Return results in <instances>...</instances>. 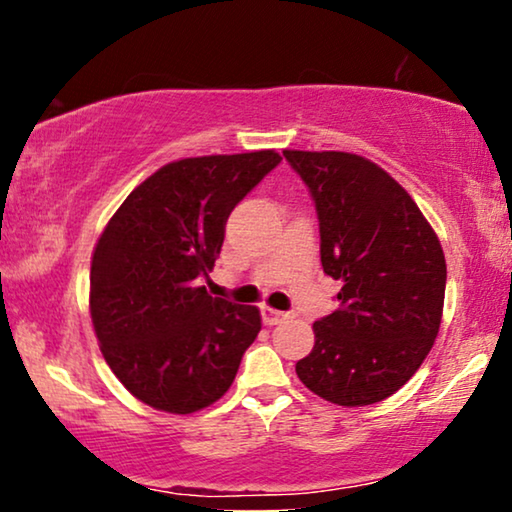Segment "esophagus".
I'll list each match as a JSON object with an SVG mask.
<instances>
[{
    "mask_svg": "<svg viewBox=\"0 0 512 512\" xmlns=\"http://www.w3.org/2000/svg\"><path fill=\"white\" fill-rule=\"evenodd\" d=\"M261 314H263V324L265 326L282 324V321L289 317V314H286V312H279V310H275V307H270V305H263L261 307Z\"/></svg>",
    "mask_w": 512,
    "mask_h": 512,
    "instance_id": "1",
    "label": "esophagus"
}]
</instances>
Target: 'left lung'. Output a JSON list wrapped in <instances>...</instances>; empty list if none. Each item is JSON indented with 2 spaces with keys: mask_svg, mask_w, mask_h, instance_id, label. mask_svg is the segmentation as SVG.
Segmentation results:
<instances>
[{
  "mask_svg": "<svg viewBox=\"0 0 512 512\" xmlns=\"http://www.w3.org/2000/svg\"><path fill=\"white\" fill-rule=\"evenodd\" d=\"M310 188L321 265L342 282L340 310L314 321L300 382L345 408L396 394L436 340L447 265L410 193L373 160L345 151H284Z\"/></svg>",
  "mask_w": 512,
  "mask_h": 512,
  "instance_id": "1",
  "label": "left lung"
}]
</instances>
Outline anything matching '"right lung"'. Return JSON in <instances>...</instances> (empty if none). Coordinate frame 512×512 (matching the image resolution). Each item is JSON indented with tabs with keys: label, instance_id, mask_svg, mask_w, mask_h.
<instances>
[{
	"label": "right lung",
	"instance_id": "obj_1",
	"mask_svg": "<svg viewBox=\"0 0 512 512\" xmlns=\"http://www.w3.org/2000/svg\"><path fill=\"white\" fill-rule=\"evenodd\" d=\"M277 151L174 160L116 209L90 261V319L104 361L151 408L191 415L219 401L261 331L254 305L209 296L237 202Z\"/></svg>",
	"mask_w": 512,
	"mask_h": 512
}]
</instances>
